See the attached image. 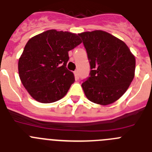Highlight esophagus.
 I'll return each instance as SVG.
<instances>
[{"instance_id":"esophagus-1","label":"esophagus","mask_w":152,"mask_h":152,"mask_svg":"<svg viewBox=\"0 0 152 152\" xmlns=\"http://www.w3.org/2000/svg\"><path fill=\"white\" fill-rule=\"evenodd\" d=\"M74 76L76 79H79V72H78V70L74 71Z\"/></svg>"}]
</instances>
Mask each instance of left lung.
I'll return each mask as SVG.
<instances>
[{"mask_svg": "<svg viewBox=\"0 0 152 152\" xmlns=\"http://www.w3.org/2000/svg\"><path fill=\"white\" fill-rule=\"evenodd\" d=\"M83 39L91 71L82 84L89 101L107 105L126 92L135 76L136 59L123 41L95 30L78 34Z\"/></svg>", "mask_w": 152, "mask_h": 152, "instance_id": "8db88e82", "label": "left lung"}]
</instances>
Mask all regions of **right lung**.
Returning <instances> with one entry per match:
<instances>
[{
    "instance_id": "right-lung-1",
    "label": "right lung",
    "mask_w": 152,
    "mask_h": 152,
    "mask_svg": "<svg viewBox=\"0 0 152 152\" xmlns=\"http://www.w3.org/2000/svg\"><path fill=\"white\" fill-rule=\"evenodd\" d=\"M82 43L76 34L50 29L32 37L19 59V76L31 96L41 103L61 99L75 81L67 69L69 52Z\"/></svg>"
}]
</instances>
